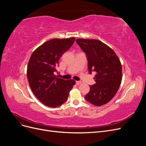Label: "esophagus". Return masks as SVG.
I'll return each instance as SVG.
<instances>
[{"mask_svg": "<svg viewBox=\"0 0 146 146\" xmlns=\"http://www.w3.org/2000/svg\"><path fill=\"white\" fill-rule=\"evenodd\" d=\"M81 83H82V82H81V81H76L77 85H80Z\"/></svg>", "mask_w": 146, "mask_h": 146, "instance_id": "esophagus-1", "label": "esophagus"}]
</instances>
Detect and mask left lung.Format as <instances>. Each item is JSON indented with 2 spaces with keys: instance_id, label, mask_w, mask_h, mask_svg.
<instances>
[{
  "instance_id": "obj_1",
  "label": "left lung",
  "mask_w": 146,
  "mask_h": 146,
  "mask_svg": "<svg viewBox=\"0 0 146 146\" xmlns=\"http://www.w3.org/2000/svg\"><path fill=\"white\" fill-rule=\"evenodd\" d=\"M76 42L85 53L90 74L96 72V82L90 86L85 99L95 106L107 104L115 96L122 81V65L115 52L98 39H77Z\"/></svg>"
}]
</instances>
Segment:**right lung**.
<instances>
[{
	"label": "right lung",
	"instance_id": "obj_1",
	"mask_svg": "<svg viewBox=\"0 0 146 146\" xmlns=\"http://www.w3.org/2000/svg\"><path fill=\"white\" fill-rule=\"evenodd\" d=\"M75 38L52 39L38 47L31 55L27 70L30 87L34 95L47 107L55 108L67 100L76 84L55 75L60 57L68 50Z\"/></svg>",
	"mask_w": 146,
	"mask_h": 146
}]
</instances>
